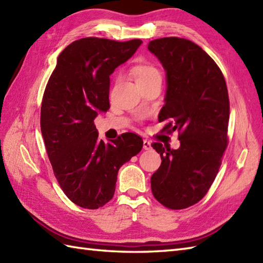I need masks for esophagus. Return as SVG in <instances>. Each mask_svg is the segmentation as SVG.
Returning a JSON list of instances; mask_svg holds the SVG:
<instances>
[{
	"mask_svg": "<svg viewBox=\"0 0 263 263\" xmlns=\"http://www.w3.org/2000/svg\"><path fill=\"white\" fill-rule=\"evenodd\" d=\"M143 149H144V150H152V149H153L152 142L148 141V140H144V141H143Z\"/></svg>",
	"mask_w": 263,
	"mask_h": 263,
	"instance_id": "obj_1",
	"label": "esophagus"
}]
</instances>
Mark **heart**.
<instances>
[{
    "mask_svg": "<svg viewBox=\"0 0 263 263\" xmlns=\"http://www.w3.org/2000/svg\"><path fill=\"white\" fill-rule=\"evenodd\" d=\"M132 73L135 76V79L138 85L153 80L155 78H160L158 69L150 63L136 64L132 68Z\"/></svg>",
    "mask_w": 263,
    "mask_h": 263,
    "instance_id": "1",
    "label": "heart"
}]
</instances>
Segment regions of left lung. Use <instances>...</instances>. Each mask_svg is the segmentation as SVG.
Returning a JSON list of instances; mask_svg holds the SVG:
<instances>
[{
	"label": "left lung",
	"instance_id": "obj_1",
	"mask_svg": "<svg viewBox=\"0 0 263 263\" xmlns=\"http://www.w3.org/2000/svg\"><path fill=\"white\" fill-rule=\"evenodd\" d=\"M148 49L166 72L165 105L158 121L163 131H178V149L153 148L161 165L152 176V191L170 209H184L208 192L221 165L230 121L225 78L202 48L191 41L165 37L152 41Z\"/></svg>",
	"mask_w": 263,
	"mask_h": 263
}]
</instances>
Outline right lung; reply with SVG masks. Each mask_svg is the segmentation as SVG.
Returning <instances> with one entry per match:
<instances>
[{
	"label": "right lung",
	"mask_w": 263,
	"mask_h": 263,
	"mask_svg": "<svg viewBox=\"0 0 263 263\" xmlns=\"http://www.w3.org/2000/svg\"><path fill=\"white\" fill-rule=\"evenodd\" d=\"M141 44L81 38L59 55L47 82L41 109L44 142L61 189L82 208L107 203L121 166L142 149V138L130 132L105 143L93 124L109 109V76Z\"/></svg>",
	"instance_id": "1"
}]
</instances>
